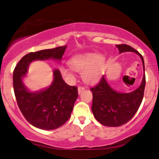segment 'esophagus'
Listing matches in <instances>:
<instances>
[{"label": "esophagus", "mask_w": 159, "mask_h": 159, "mask_svg": "<svg viewBox=\"0 0 159 159\" xmlns=\"http://www.w3.org/2000/svg\"><path fill=\"white\" fill-rule=\"evenodd\" d=\"M84 90V87H82V86H79V87H78V93H81Z\"/></svg>", "instance_id": "obj_1"}]
</instances>
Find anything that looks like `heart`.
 Masks as SVG:
<instances>
[{"label": "heart", "mask_w": 159, "mask_h": 159, "mask_svg": "<svg viewBox=\"0 0 159 159\" xmlns=\"http://www.w3.org/2000/svg\"><path fill=\"white\" fill-rule=\"evenodd\" d=\"M106 59L104 55L94 52L83 53L71 57L69 61L70 68L63 67L61 71L69 80L75 78L74 71L81 72L82 77L86 82L93 83L102 77L104 71Z\"/></svg>", "instance_id": "1"}]
</instances>
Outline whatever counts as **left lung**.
Returning a JSON list of instances; mask_svg holds the SVG:
<instances>
[{"instance_id": "1", "label": "left lung", "mask_w": 159, "mask_h": 159, "mask_svg": "<svg viewBox=\"0 0 159 159\" xmlns=\"http://www.w3.org/2000/svg\"><path fill=\"white\" fill-rule=\"evenodd\" d=\"M120 53L133 52L137 53L143 61L145 71V63L142 55L127 44L116 45ZM145 75L137 89L128 93L115 91L107 83L103 76L96 86L90 88L93 92L92 112L95 118L106 126H120L131 120L137 112L144 96L145 87Z\"/></svg>"}]
</instances>
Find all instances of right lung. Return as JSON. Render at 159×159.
<instances>
[{
	"mask_svg": "<svg viewBox=\"0 0 159 159\" xmlns=\"http://www.w3.org/2000/svg\"><path fill=\"white\" fill-rule=\"evenodd\" d=\"M66 48V46H62L28 53L22 57L14 70V91L18 107L28 122L38 129H56L69 120L78 97L77 88L66 83L58 69L53 71L54 79L51 85L40 91L28 90L22 78L31 62L48 59L61 61Z\"/></svg>",
	"mask_w": 159,
	"mask_h": 159,
	"instance_id": "add662e5",
	"label": "right lung"
}]
</instances>
